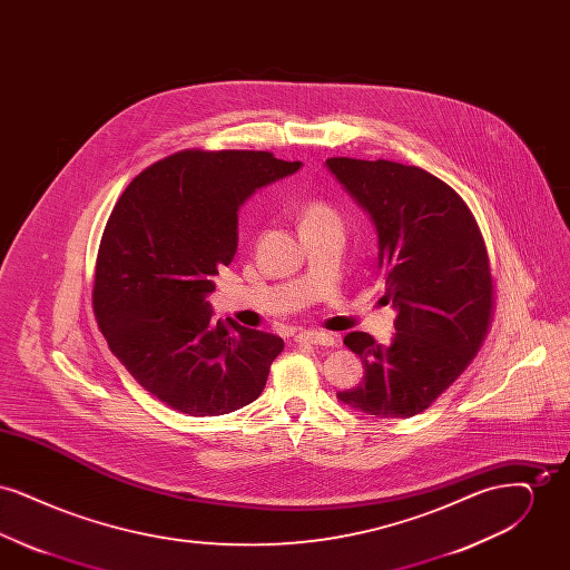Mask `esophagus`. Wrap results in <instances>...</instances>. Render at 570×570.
Listing matches in <instances>:
<instances>
[{
	"mask_svg": "<svg viewBox=\"0 0 570 570\" xmlns=\"http://www.w3.org/2000/svg\"><path fill=\"white\" fill-rule=\"evenodd\" d=\"M301 344H314V346H335L337 337L326 331H301L297 335Z\"/></svg>",
	"mask_w": 570,
	"mask_h": 570,
	"instance_id": "34e87169",
	"label": "esophagus"
}]
</instances>
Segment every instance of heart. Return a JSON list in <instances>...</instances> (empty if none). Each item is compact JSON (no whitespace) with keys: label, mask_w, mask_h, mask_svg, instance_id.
I'll use <instances>...</instances> for the list:
<instances>
[{"label":"heart","mask_w":570,"mask_h":570,"mask_svg":"<svg viewBox=\"0 0 570 570\" xmlns=\"http://www.w3.org/2000/svg\"><path fill=\"white\" fill-rule=\"evenodd\" d=\"M326 222H340V214L328 203L325 200L305 203L301 212V228L314 226V224H326Z\"/></svg>","instance_id":"1"}]
</instances>
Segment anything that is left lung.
<instances>
[{
	"instance_id": "obj_1",
	"label": "left lung",
	"mask_w": 570,
	"mask_h": 570,
	"mask_svg": "<svg viewBox=\"0 0 570 570\" xmlns=\"http://www.w3.org/2000/svg\"><path fill=\"white\" fill-rule=\"evenodd\" d=\"M326 166L376 226L379 267L397 309L389 346L363 331L344 337L365 379L337 400L380 419L414 416L460 379L488 335L493 279L483 235L460 194L419 166Z\"/></svg>"
}]
</instances>
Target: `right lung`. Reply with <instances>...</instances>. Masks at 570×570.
Returning <instances> with one entry per match:
<instances>
[{
    "label": "right lung",
    "instance_id": "add662e5",
    "mask_svg": "<svg viewBox=\"0 0 570 570\" xmlns=\"http://www.w3.org/2000/svg\"><path fill=\"white\" fill-rule=\"evenodd\" d=\"M301 163L269 151L186 149L145 168L112 207L94 312L112 354L166 406L228 414L265 389L282 337L214 321L207 295L237 252V212Z\"/></svg>",
    "mask_w": 570,
    "mask_h": 570
}]
</instances>
